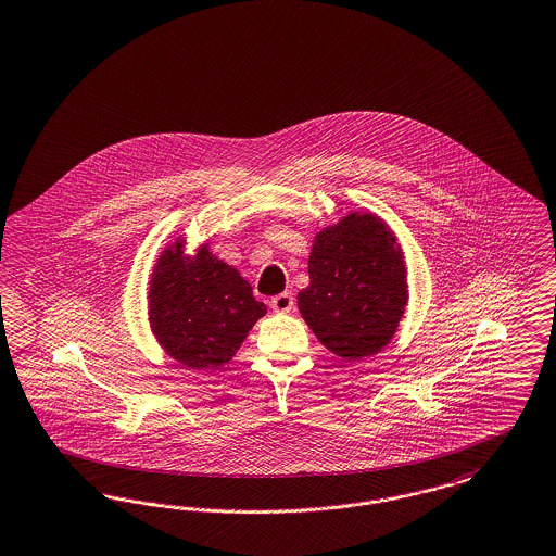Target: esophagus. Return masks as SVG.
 <instances>
[{
  "label": "esophagus",
  "mask_w": 556,
  "mask_h": 556,
  "mask_svg": "<svg viewBox=\"0 0 556 556\" xmlns=\"http://www.w3.org/2000/svg\"><path fill=\"white\" fill-rule=\"evenodd\" d=\"M293 306H295V302H293V295L289 291H283V293H279L270 300V308L277 314H288V312L293 311Z\"/></svg>",
  "instance_id": "obj_1"
}]
</instances>
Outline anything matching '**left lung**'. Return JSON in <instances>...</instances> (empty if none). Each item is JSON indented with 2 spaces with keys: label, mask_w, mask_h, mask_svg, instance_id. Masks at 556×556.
Segmentation results:
<instances>
[{
  "label": "left lung",
  "mask_w": 556,
  "mask_h": 556,
  "mask_svg": "<svg viewBox=\"0 0 556 556\" xmlns=\"http://www.w3.org/2000/svg\"><path fill=\"white\" fill-rule=\"evenodd\" d=\"M308 273L298 308L327 350L359 359L391 341L407 306V281L400 244L382 219L350 213L318 231Z\"/></svg>",
  "instance_id": "obj_1"
}]
</instances>
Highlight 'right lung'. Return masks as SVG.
Wrapping results in <instances>:
<instances>
[{"mask_svg": "<svg viewBox=\"0 0 556 556\" xmlns=\"http://www.w3.org/2000/svg\"><path fill=\"white\" fill-rule=\"evenodd\" d=\"M267 306L242 275L208 252L184 256L181 242L163 250L149 289V320L163 350L188 368L229 362Z\"/></svg>", "mask_w": 556, "mask_h": 556, "instance_id": "right-lung-1", "label": "right lung"}]
</instances>
